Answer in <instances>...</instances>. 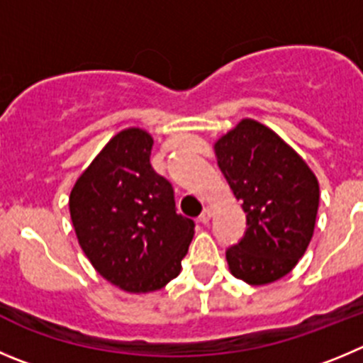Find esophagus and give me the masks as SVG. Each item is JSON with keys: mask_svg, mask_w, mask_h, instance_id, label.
<instances>
[{"mask_svg": "<svg viewBox=\"0 0 363 363\" xmlns=\"http://www.w3.org/2000/svg\"><path fill=\"white\" fill-rule=\"evenodd\" d=\"M211 215H213V211L209 208H206L204 211L201 213V216H199V222L201 223H208L209 220H211Z\"/></svg>", "mask_w": 363, "mask_h": 363, "instance_id": "esophagus-1", "label": "esophagus"}]
</instances>
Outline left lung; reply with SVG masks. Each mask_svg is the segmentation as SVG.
<instances>
[{"label": "left lung", "instance_id": "8db88e82", "mask_svg": "<svg viewBox=\"0 0 363 363\" xmlns=\"http://www.w3.org/2000/svg\"><path fill=\"white\" fill-rule=\"evenodd\" d=\"M215 155L247 213L245 236L225 252L229 270L254 286L274 283L310 245L319 181L272 128L250 118L216 140Z\"/></svg>", "mask_w": 363, "mask_h": 363}]
</instances>
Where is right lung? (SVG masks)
Wrapping results in <instances>:
<instances>
[{
  "label": "right lung",
  "instance_id": "obj_1",
  "mask_svg": "<svg viewBox=\"0 0 363 363\" xmlns=\"http://www.w3.org/2000/svg\"><path fill=\"white\" fill-rule=\"evenodd\" d=\"M154 140L138 127L118 132L82 172L69 213L98 274L130 294L161 290L181 272L195 222L175 209L174 188L150 164Z\"/></svg>",
  "mask_w": 363,
  "mask_h": 363
}]
</instances>
